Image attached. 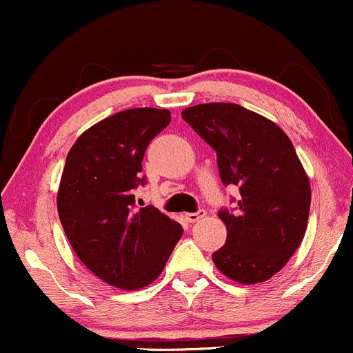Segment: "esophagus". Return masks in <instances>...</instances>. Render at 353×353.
Listing matches in <instances>:
<instances>
[{"mask_svg":"<svg viewBox=\"0 0 353 353\" xmlns=\"http://www.w3.org/2000/svg\"><path fill=\"white\" fill-rule=\"evenodd\" d=\"M205 216V210L204 209H199L197 210V212H189V214H185V219H188L189 222H197V221H201L202 217Z\"/></svg>","mask_w":353,"mask_h":353,"instance_id":"esophagus-1","label":"esophagus"}]
</instances>
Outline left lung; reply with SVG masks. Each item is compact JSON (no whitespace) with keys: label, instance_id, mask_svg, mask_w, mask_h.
<instances>
[{"label":"left lung","instance_id":"8db88e82","mask_svg":"<svg viewBox=\"0 0 353 353\" xmlns=\"http://www.w3.org/2000/svg\"><path fill=\"white\" fill-rule=\"evenodd\" d=\"M182 119L217 154L224 185L239 188L234 208L219 217L228 241L212 254L239 283L269 281L301 245L310 210V184L292 141L264 116L232 103L182 111Z\"/></svg>","mask_w":353,"mask_h":353}]
</instances>
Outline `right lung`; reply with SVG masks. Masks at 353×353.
Here are the masks:
<instances>
[{
	"instance_id": "1",
	"label": "right lung",
	"mask_w": 353,
	"mask_h": 353,
	"mask_svg": "<svg viewBox=\"0 0 353 353\" xmlns=\"http://www.w3.org/2000/svg\"><path fill=\"white\" fill-rule=\"evenodd\" d=\"M169 123L168 109H125L89 128L66 157L61 225L79 261L117 289L151 283L182 236L179 222L134 197L145 149Z\"/></svg>"
}]
</instances>
